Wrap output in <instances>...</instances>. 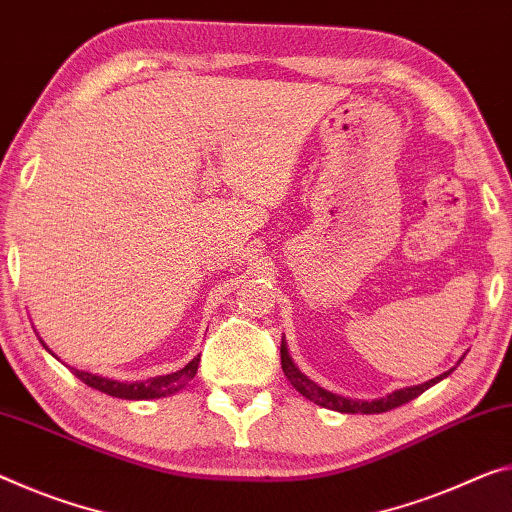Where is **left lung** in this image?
<instances>
[{"instance_id":"8db88e82","label":"left lung","mask_w":512,"mask_h":512,"mask_svg":"<svg viewBox=\"0 0 512 512\" xmlns=\"http://www.w3.org/2000/svg\"><path fill=\"white\" fill-rule=\"evenodd\" d=\"M280 358H282V371H285V376L291 385L296 387V392H300L305 396V399L314 401L316 405H321V408H328V410H337V412H346V415H378V412H387V410H394L399 408V405L408 403L412 399H417L419 394H424L428 387H433L435 383H440L442 378L449 376L453 371H446L442 376H437L433 380H428L424 385H417V387H405L399 389V392H392L385 399H378V401H351V399H344V396H337L328 392V389H323L305 376V373H300V369L294 364V360L289 358V351H287V344L282 342L280 344Z\"/></svg>"}]
</instances>
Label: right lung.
I'll return each instance as SVG.
<instances>
[{
    "label": "right lung",
    "mask_w": 512,
    "mask_h": 512,
    "mask_svg": "<svg viewBox=\"0 0 512 512\" xmlns=\"http://www.w3.org/2000/svg\"><path fill=\"white\" fill-rule=\"evenodd\" d=\"M40 344H43V342H40ZM198 362H200V355H198V358H193L189 364H186L184 369L175 371V373H168V376L148 378V380H145V383H118V380H109V378L95 376V373L79 371V369H72V373H75V376L81 380V383H86L88 387L97 389V392L116 396V399L141 401V399H161V396L175 394L177 389H182L193 376H196Z\"/></svg>",
    "instance_id": "obj_1"
}]
</instances>
